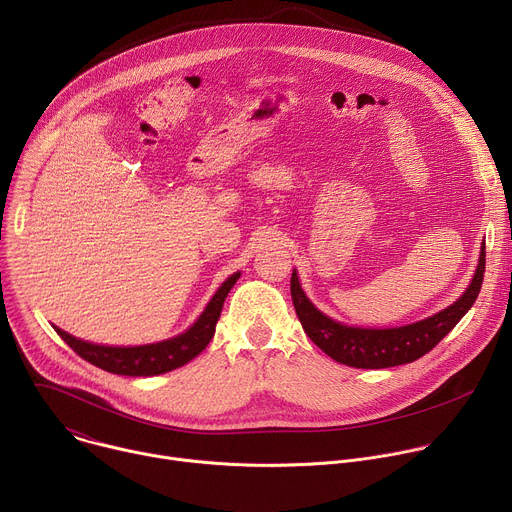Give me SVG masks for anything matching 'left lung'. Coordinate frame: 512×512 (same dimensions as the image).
<instances>
[{
  "instance_id": "1",
  "label": "left lung",
  "mask_w": 512,
  "mask_h": 512,
  "mask_svg": "<svg viewBox=\"0 0 512 512\" xmlns=\"http://www.w3.org/2000/svg\"><path fill=\"white\" fill-rule=\"evenodd\" d=\"M486 265V247L482 243L476 273L464 296L421 322L399 328H356L334 322L322 314L304 294L298 273H291V300L310 340L330 358L356 369H387L407 364L427 354L474 306Z\"/></svg>"
}]
</instances>
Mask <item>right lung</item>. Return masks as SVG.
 <instances>
[{
  "label": "right lung",
  "mask_w": 512,
  "mask_h": 512,
  "mask_svg": "<svg viewBox=\"0 0 512 512\" xmlns=\"http://www.w3.org/2000/svg\"><path fill=\"white\" fill-rule=\"evenodd\" d=\"M239 275L241 273H233L221 287H218V291L212 296L200 318L184 334H178L170 340L143 346H101L79 340L56 326L54 330L81 358L107 373L125 377H154L170 373L182 367V364L190 362L208 346V342L214 336L216 322L221 318L225 298L229 296L231 287L237 283Z\"/></svg>",
  "instance_id": "right-lung-1"
}]
</instances>
